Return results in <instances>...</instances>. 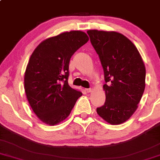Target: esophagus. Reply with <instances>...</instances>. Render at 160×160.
I'll list each match as a JSON object with an SVG mask.
<instances>
[{
    "label": "esophagus",
    "instance_id": "1",
    "mask_svg": "<svg viewBox=\"0 0 160 160\" xmlns=\"http://www.w3.org/2000/svg\"><path fill=\"white\" fill-rule=\"evenodd\" d=\"M85 91L87 92H91L92 91V88H85Z\"/></svg>",
    "mask_w": 160,
    "mask_h": 160
}]
</instances>
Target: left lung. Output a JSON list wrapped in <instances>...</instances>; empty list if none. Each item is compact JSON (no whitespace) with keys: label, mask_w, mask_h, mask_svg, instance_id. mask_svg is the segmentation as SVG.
Here are the masks:
<instances>
[{"label":"left lung","mask_w":160,"mask_h":160,"mask_svg":"<svg viewBox=\"0 0 160 160\" xmlns=\"http://www.w3.org/2000/svg\"><path fill=\"white\" fill-rule=\"evenodd\" d=\"M87 33L104 70L105 102L96 108L97 113L109 124H122L136 111L144 92V62L137 48L122 34L98 30Z\"/></svg>","instance_id":"obj_1"}]
</instances>
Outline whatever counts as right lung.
<instances>
[{
  "label": "right lung",
  "instance_id": "right-lung-1",
  "mask_svg": "<svg viewBox=\"0 0 160 160\" xmlns=\"http://www.w3.org/2000/svg\"><path fill=\"white\" fill-rule=\"evenodd\" d=\"M88 39L83 31H66L44 40L31 54L24 73V90L42 122L55 126L63 122L82 95L69 86L68 66L72 55Z\"/></svg>",
  "mask_w": 160,
  "mask_h": 160
}]
</instances>
